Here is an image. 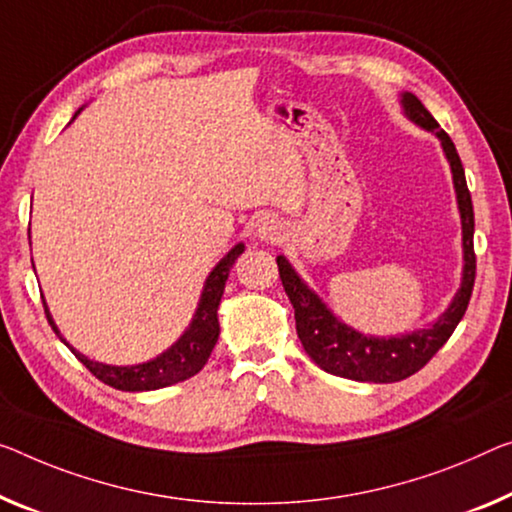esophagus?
<instances>
[{
	"mask_svg": "<svg viewBox=\"0 0 512 512\" xmlns=\"http://www.w3.org/2000/svg\"><path fill=\"white\" fill-rule=\"evenodd\" d=\"M283 235H286V229H283L279 219H265V222L258 226V238L265 242H279L283 240Z\"/></svg>",
	"mask_w": 512,
	"mask_h": 512,
	"instance_id": "esophagus-1",
	"label": "esophagus"
}]
</instances>
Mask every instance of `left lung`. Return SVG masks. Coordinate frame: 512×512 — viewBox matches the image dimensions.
I'll return each mask as SVG.
<instances>
[{"instance_id":"left-lung-1","label":"left lung","mask_w":512,"mask_h":512,"mask_svg":"<svg viewBox=\"0 0 512 512\" xmlns=\"http://www.w3.org/2000/svg\"><path fill=\"white\" fill-rule=\"evenodd\" d=\"M403 109L407 119L421 125L423 130L435 132L442 141L446 160L451 164L455 194H458V208L462 219V251H465V267H462V283L455 293L453 302L432 325L419 329V332L377 338L364 336L357 329L338 320L332 311L322 304L320 297L297 277L286 258L277 256L279 277L286 290L290 304L295 309L297 336L309 355L322 371L348 377L357 382L389 384L400 382L405 377L421 371L428 361L437 355V350L451 338L458 322L465 316L471 290L476 279V254H474V206L467 190L465 169H462L460 155L455 151L451 137L439 128L432 114L423 107V102L414 93H403Z\"/></svg>"}]
</instances>
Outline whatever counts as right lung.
I'll list each match as a JSON object with an SVG mask.
<instances>
[{
	"instance_id": "add662e5",
	"label": "right lung",
	"mask_w": 512,
	"mask_h": 512,
	"mask_svg": "<svg viewBox=\"0 0 512 512\" xmlns=\"http://www.w3.org/2000/svg\"><path fill=\"white\" fill-rule=\"evenodd\" d=\"M242 251H245V245L240 242V245H235L229 254L215 265V270H212L210 277L206 279V286H203L199 309L194 313L192 325L187 327V332L180 336L167 352H162L160 357L146 361V364H135V366L100 364V361L84 357L82 352H77L73 345L66 343V338L59 334V329L54 325L50 311H47L45 306L47 322L52 325L54 334H57L61 341L73 350V355L80 359L100 382L109 384V387L119 391H153V389L171 387V384L187 380V377L196 375L203 366H206L210 352L215 348L219 338L217 309H219V302H222L226 279H229L231 267L235 261H238Z\"/></svg>"
}]
</instances>
